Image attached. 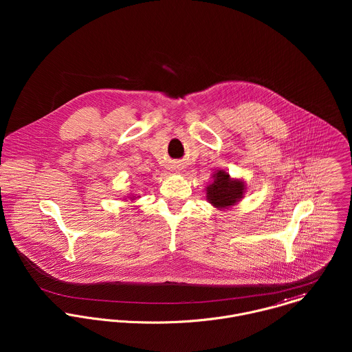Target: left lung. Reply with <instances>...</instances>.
Segmentation results:
<instances>
[{"label":"left lung","mask_w":352,"mask_h":352,"mask_svg":"<svg viewBox=\"0 0 352 352\" xmlns=\"http://www.w3.org/2000/svg\"><path fill=\"white\" fill-rule=\"evenodd\" d=\"M247 184L241 179H232L221 169L212 175V182L206 187V199L215 208H229L244 198Z\"/></svg>","instance_id":"8db88e82"}]
</instances>
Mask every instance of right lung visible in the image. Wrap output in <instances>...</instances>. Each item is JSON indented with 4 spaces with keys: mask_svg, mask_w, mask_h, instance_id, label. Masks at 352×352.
Instances as JSON below:
<instances>
[{
    "mask_svg": "<svg viewBox=\"0 0 352 352\" xmlns=\"http://www.w3.org/2000/svg\"><path fill=\"white\" fill-rule=\"evenodd\" d=\"M138 198H140V197H138ZM130 199H131V201H134V199H137V197H134L133 194H130Z\"/></svg>",
    "mask_w": 352,
    "mask_h": 352,
    "instance_id": "right-lung-1",
    "label": "right lung"
}]
</instances>
